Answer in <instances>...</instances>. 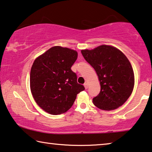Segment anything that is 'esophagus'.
<instances>
[{
	"label": "esophagus",
	"instance_id": "obj_1",
	"mask_svg": "<svg viewBox=\"0 0 152 152\" xmlns=\"http://www.w3.org/2000/svg\"><path fill=\"white\" fill-rule=\"evenodd\" d=\"M84 86H85V88L86 89H87L88 88V84H87V83H85V84H84Z\"/></svg>",
	"mask_w": 152,
	"mask_h": 152
}]
</instances>
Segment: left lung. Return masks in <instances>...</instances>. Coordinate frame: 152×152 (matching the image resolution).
<instances>
[{
	"label": "left lung",
	"instance_id": "obj_1",
	"mask_svg": "<svg viewBox=\"0 0 152 152\" xmlns=\"http://www.w3.org/2000/svg\"><path fill=\"white\" fill-rule=\"evenodd\" d=\"M85 59L94 67L100 84V92L93 99L99 109L112 110L123 105L134 89V72L130 61L116 48L102 45L81 50Z\"/></svg>",
	"mask_w": 152,
	"mask_h": 152
}]
</instances>
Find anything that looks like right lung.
Segmentation results:
<instances>
[{
	"label": "right lung",
	"mask_w": 152,
	"mask_h": 152,
	"mask_svg": "<svg viewBox=\"0 0 152 152\" xmlns=\"http://www.w3.org/2000/svg\"><path fill=\"white\" fill-rule=\"evenodd\" d=\"M78 57L74 50L54 46L36 58L31 69L30 87L40 108L51 115L67 111L77 94L85 90L71 67Z\"/></svg>",
	"instance_id": "obj_1"
}]
</instances>
